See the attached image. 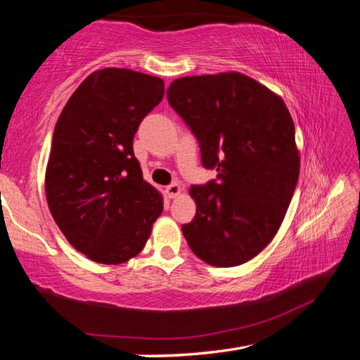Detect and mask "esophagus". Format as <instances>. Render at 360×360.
Returning a JSON list of instances; mask_svg holds the SVG:
<instances>
[{"mask_svg":"<svg viewBox=\"0 0 360 360\" xmlns=\"http://www.w3.org/2000/svg\"><path fill=\"white\" fill-rule=\"evenodd\" d=\"M165 192H167V195H168L169 198H176V197H179V195L182 193V187L179 184H169V186H167Z\"/></svg>","mask_w":360,"mask_h":360,"instance_id":"34e87169","label":"esophagus"}]
</instances>
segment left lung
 <instances>
[{"label":"left lung","mask_w":360,"mask_h":360,"mask_svg":"<svg viewBox=\"0 0 360 360\" xmlns=\"http://www.w3.org/2000/svg\"><path fill=\"white\" fill-rule=\"evenodd\" d=\"M168 101L197 136L217 182L192 186L197 205L182 233L212 266H236L270 245L294 195L300 154L283 98L238 71L179 77Z\"/></svg>","instance_id":"8db88e82"}]
</instances>
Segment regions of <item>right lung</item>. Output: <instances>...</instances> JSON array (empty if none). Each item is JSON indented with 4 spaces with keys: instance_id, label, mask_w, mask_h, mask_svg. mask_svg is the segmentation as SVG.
I'll use <instances>...</instances> for the list:
<instances>
[{
    "instance_id": "right-lung-1",
    "label": "right lung",
    "mask_w": 360,
    "mask_h": 360,
    "mask_svg": "<svg viewBox=\"0 0 360 360\" xmlns=\"http://www.w3.org/2000/svg\"><path fill=\"white\" fill-rule=\"evenodd\" d=\"M160 77L127 68L87 76L53 129L46 168L49 210L85 257L117 265L143 251L163 197L133 154L141 120L163 98Z\"/></svg>"
}]
</instances>
